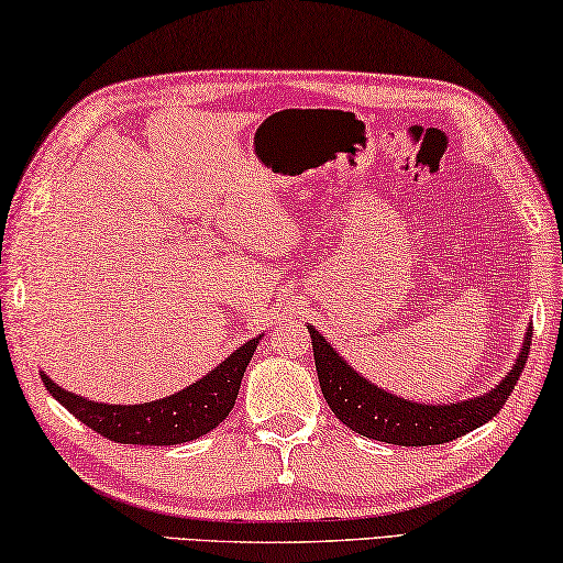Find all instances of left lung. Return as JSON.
<instances>
[{
  "instance_id": "1",
  "label": "left lung",
  "mask_w": 563,
  "mask_h": 563,
  "mask_svg": "<svg viewBox=\"0 0 563 563\" xmlns=\"http://www.w3.org/2000/svg\"><path fill=\"white\" fill-rule=\"evenodd\" d=\"M309 333L319 386L333 416L363 438L402 448L442 445V442L467 435V432L495 418L511 396V390H515L521 371L527 366L531 346L529 327L515 366L489 393L460 402H412L363 378L323 339V333L311 327Z\"/></svg>"
}]
</instances>
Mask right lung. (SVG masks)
<instances>
[{
  "mask_svg": "<svg viewBox=\"0 0 563 563\" xmlns=\"http://www.w3.org/2000/svg\"><path fill=\"white\" fill-rule=\"evenodd\" d=\"M262 336L250 339L192 386L137 406H108L64 390L42 371L46 390L88 428L123 445H180L207 435L230 416L244 371Z\"/></svg>",
  "mask_w": 563,
  "mask_h": 563,
  "instance_id": "add662e5",
  "label": "right lung"
}]
</instances>
